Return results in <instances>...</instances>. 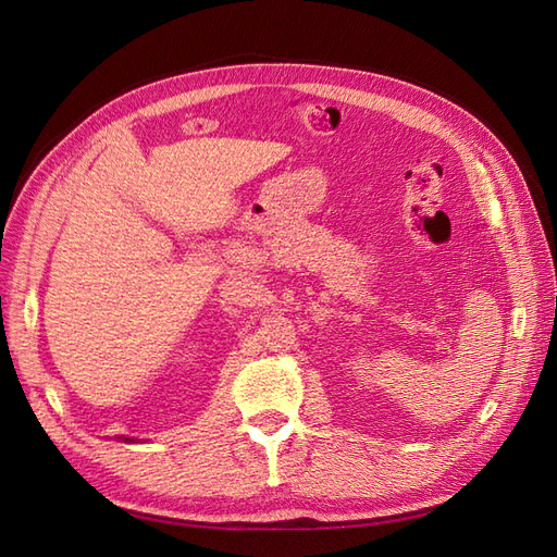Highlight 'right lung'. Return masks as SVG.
Segmentation results:
<instances>
[{"label":"right lung","mask_w":557,"mask_h":557,"mask_svg":"<svg viewBox=\"0 0 557 557\" xmlns=\"http://www.w3.org/2000/svg\"><path fill=\"white\" fill-rule=\"evenodd\" d=\"M117 440H123V442H134V440H129V436H117Z\"/></svg>","instance_id":"1"}]
</instances>
